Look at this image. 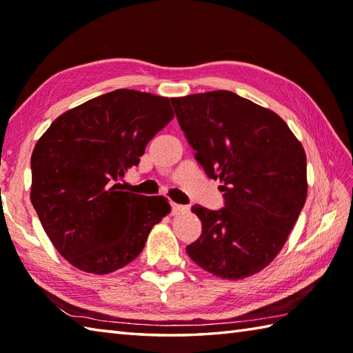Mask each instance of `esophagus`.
Wrapping results in <instances>:
<instances>
[{"mask_svg": "<svg viewBox=\"0 0 353 353\" xmlns=\"http://www.w3.org/2000/svg\"><path fill=\"white\" fill-rule=\"evenodd\" d=\"M171 208H172V214H174V215H179V214H186V212L190 211L188 206L177 205V203H171Z\"/></svg>", "mask_w": 353, "mask_h": 353, "instance_id": "esophagus-1", "label": "esophagus"}]
</instances>
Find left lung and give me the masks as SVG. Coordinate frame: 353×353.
Returning <instances> with one entry per match:
<instances>
[{"label": "left lung", "mask_w": 353, "mask_h": 353, "mask_svg": "<svg viewBox=\"0 0 353 353\" xmlns=\"http://www.w3.org/2000/svg\"><path fill=\"white\" fill-rule=\"evenodd\" d=\"M196 159L220 179L224 208H191L201 235L190 258L221 279L259 273L282 250L308 194L306 154L273 110L230 91L171 99Z\"/></svg>", "instance_id": "left-lung-1"}]
</instances>
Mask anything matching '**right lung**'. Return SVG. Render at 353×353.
Instances as JSON below:
<instances>
[{
    "label": "right lung",
    "instance_id": "obj_1",
    "mask_svg": "<svg viewBox=\"0 0 353 353\" xmlns=\"http://www.w3.org/2000/svg\"><path fill=\"white\" fill-rule=\"evenodd\" d=\"M172 118L167 97L117 89L66 110L37 141L30 200L71 265L92 274L117 272L171 212L168 199L123 191L117 181Z\"/></svg>",
    "mask_w": 353,
    "mask_h": 353
}]
</instances>
